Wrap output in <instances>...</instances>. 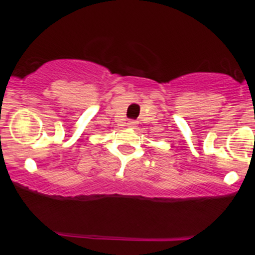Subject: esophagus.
<instances>
[{"mask_svg":"<svg viewBox=\"0 0 255 255\" xmlns=\"http://www.w3.org/2000/svg\"><path fill=\"white\" fill-rule=\"evenodd\" d=\"M128 127L135 128L136 127V121H129V122H128Z\"/></svg>","mask_w":255,"mask_h":255,"instance_id":"obj_1","label":"esophagus"}]
</instances>
